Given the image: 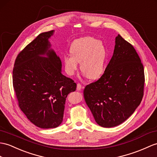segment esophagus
<instances>
[{
	"label": "esophagus",
	"mask_w": 157,
	"mask_h": 157,
	"mask_svg": "<svg viewBox=\"0 0 157 157\" xmlns=\"http://www.w3.org/2000/svg\"><path fill=\"white\" fill-rule=\"evenodd\" d=\"M82 86L81 85V84H77V87H76V89H77L78 90H81L82 89Z\"/></svg>",
	"instance_id": "obj_1"
}]
</instances>
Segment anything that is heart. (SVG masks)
<instances>
[{"instance_id":"obj_1","label":"heart","mask_w":157,"mask_h":157,"mask_svg":"<svg viewBox=\"0 0 157 157\" xmlns=\"http://www.w3.org/2000/svg\"><path fill=\"white\" fill-rule=\"evenodd\" d=\"M71 55L63 56L65 71L69 76L75 74L80 63V69L90 79H97L104 73L107 51L101 41L93 37L75 40L70 47Z\"/></svg>"}]
</instances>
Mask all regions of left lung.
Masks as SVG:
<instances>
[{"mask_svg": "<svg viewBox=\"0 0 157 157\" xmlns=\"http://www.w3.org/2000/svg\"><path fill=\"white\" fill-rule=\"evenodd\" d=\"M144 84V68L138 54L118 34L104 74L84 90L85 102L96 123L105 128L123 123L140 104Z\"/></svg>", "mask_w": 157, "mask_h": 157, "instance_id": "obj_1", "label": "left lung"}]
</instances>
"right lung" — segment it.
I'll return each instance as SVG.
<instances>
[{
    "label": "right lung",
    "mask_w": 157,
    "mask_h": 157,
    "mask_svg": "<svg viewBox=\"0 0 157 157\" xmlns=\"http://www.w3.org/2000/svg\"><path fill=\"white\" fill-rule=\"evenodd\" d=\"M55 30L40 33L19 53L13 72L19 107L41 128H56L63 120L68 94L76 84L62 73V62L49 39Z\"/></svg>",
    "instance_id": "add662e5"
}]
</instances>
